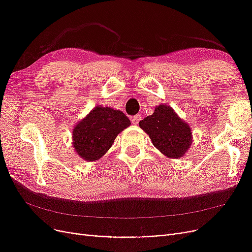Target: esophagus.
<instances>
[{
	"label": "esophagus",
	"mask_w": 252,
	"mask_h": 252,
	"mask_svg": "<svg viewBox=\"0 0 252 252\" xmlns=\"http://www.w3.org/2000/svg\"><path fill=\"white\" fill-rule=\"evenodd\" d=\"M141 120H142V116H141V114H136V116H134V117L131 118V121H132V123H133L134 125H138L139 122H140Z\"/></svg>",
	"instance_id": "1"
}]
</instances>
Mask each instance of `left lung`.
<instances>
[{"label":"left lung","instance_id":"1","mask_svg":"<svg viewBox=\"0 0 252 252\" xmlns=\"http://www.w3.org/2000/svg\"><path fill=\"white\" fill-rule=\"evenodd\" d=\"M139 125L149 135L154 146L167 158L184 157L191 146V128L168 105L157 106L154 113L140 121Z\"/></svg>","mask_w":252,"mask_h":252}]
</instances>
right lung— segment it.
<instances>
[{
    "label": "right lung",
    "mask_w": 252,
    "mask_h": 252,
    "mask_svg": "<svg viewBox=\"0 0 252 252\" xmlns=\"http://www.w3.org/2000/svg\"><path fill=\"white\" fill-rule=\"evenodd\" d=\"M130 124L121 110L96 106L73 127V148L85 161H97L109 150L118 134Z\"/></svg>",
    "instance_id": "1"
}]
</instances>
